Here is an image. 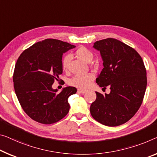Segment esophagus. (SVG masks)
<instances>
[{
  "label": "esophagus",
  "instance_id": "1",
  "mask_svg": "<svg viewBox=\"0 0 157 157\" xmlns=\"http://www.w3.org/2000/svg\"><path fill=\"white\" fill-rule=\"evenodd\" d=\"M78 92H79L80 93H82V94H84L87 92V90H83V89H78Z\"/></svg>",
  "mask_w": 157,
  "mask_h": 157
}]
</instances>
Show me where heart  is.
<instances>
[{"label":"heart","instance_id":"heart-1","mask_svg":"<svg viewBox=\"0 0 157 157\" xmlns=\"http://www.w3.org/2000/svg\"><path fill=\"white\" fill-rule=\"evenodd\" d=\"M75 54L78 58L81 59L86 62L92 61L93 55L90 50L85 47H80L76 50ZM71 60V55H66L62 59V67L64 70L68 69L69 62ZM95 78V75L92 72H89L85 74H78L74 76L69 81L70 85L78 87L81 88H87L92 84V82Z\"/></svg>","mask_w":157,"mask_h":157}]
</instances>
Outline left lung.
<instances>
[{"mask_svg": "<svg viewBox=\"0 0 157 157\" xmlns=\"http://www.w3.org/2000/svg\"><path fill=\"white\" fill-rule=\"evenodd\" d=\"M100 52L104 68L96 78L99 86L109 94L96 93L90 111L94 119L107 126H117L129 121L139 109L147 88L143 60L136 50L115 38L94 43Z\"/></svg>", "mask_w": 157, "mask_h": 157, "instance_id": "1", "label": "left lung"}]
</instances>
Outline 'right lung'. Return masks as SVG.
<instances>
[{
    "mask_svg": "<svg viewBox=\"0 0 157 157\" xmlns=\"http://www.w3.org/2000/svg\"><path fill=\"white\" fill-rule=\"evenodd\" d=\"M75 47L48 38L31 45L19 57L13 74L14 88L21 107L31 119L52 124L68 114V98L76 93V88L66 87L57 94L52 86L62 74V55Z\"/></svg>",
    "mask_w": 157,
    "mask_h": 157,
    "instance_id": "1",
    "label": "right lung"
}]
</instances>
